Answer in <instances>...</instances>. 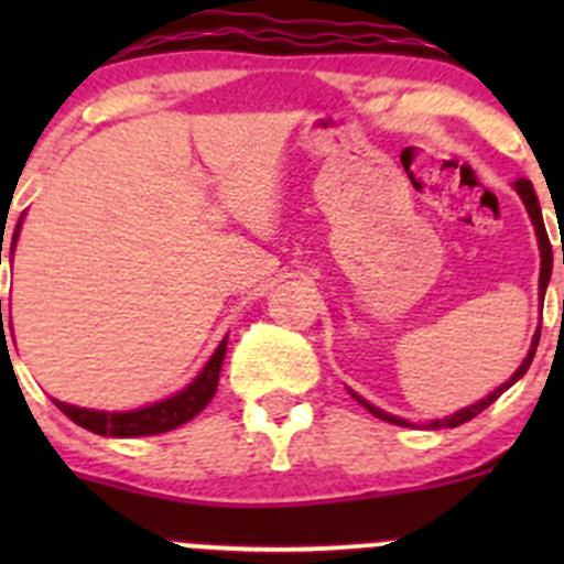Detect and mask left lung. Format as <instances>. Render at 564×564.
Masks as SVG:
<instances>
[{
  "instance_id": "1",
  "label": "left lung",
  "mask_w": 564,
  "mask_h": 564,
  "mask_svg": "<svg viewBox=\"0 0 564 564\" xmlns=\"http://www.w3.org/2000/svg\"><path fill=\"white\" fill-rule=\"evenodd\" d=\"M516 193H519L521 196V202H524V207H527V213H529V220H532V226H534V237H538V248H540V303H543V297H545V289H549V281H551V267H554V256H551V242H549V235H545V226H543V213H540V204H538V196H534V187H532V182L529 180H519L516 182ZM562 261H564V256H562ZM538 340H540V324H538V329H534V335H532V344H529V351H527V357H524V362H521L519 366V371L513 373V377L508 379V382L505 384H499L497 390L494 392H488L486 398H480V401L477 403H471V406H464V409H458L456 414H447V417H442V420H431L429 425H425V429H456V425H460V423H466V420H471V417H477V414L482 412V409L486 406H491L494 401H497L499 395H502L505 390H510L513 388L516 382H519L521 377H524V373L529 371V366H532V357H534V351H538ZM351 392V390H349ZM351 398H355L357 403H362V406L368 409V412L373 414V417H379V420H388V423H392V425H403V429H409V420H403V417H395V414H390V412H384V409H379V406H373V403H368L366 398H360L357 395V392H351Z\"/></svg>"
}]
</instances>
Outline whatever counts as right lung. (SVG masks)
<instances>
[{
    "instance_id": "obj_1",
    "label": "right lung",
    "mask_w": 564,
    "mask_h": 564,
    "mask_svg": "<svg viewBox=\"0 0 564 564\" xmlns=\"http://www.w3.org/2000/svg\"><path fill=\"white\" fill-rule=\"evenodd\" d=\"M21 220L24 215L19 218L13 231V242H10V253L15 250V242H19L21 235ZM4 242V237H2ZM0 261H2V248H0ZM13 261V256H10ZM0 314H2V303H0ZM2 318V316H0ZM13 327V324H10ZM4 329V324H2ZM226 335L224 340L218 344V349L213 351V357L207 360V366L198 371V377L193 379L187 388H182L174 395L163 398V401L150 403V406H139V409H130V412H100V409H84V406H73V403L65 401H56V406L67 414L76 425L82 429L93 431V434L100 436H117V440H128V436H155V434H166V431L180 429L185 425L187 420L196 417L209 401H213L215 390H218V377H220V366H224V357H226Z\"/></svg>"
}]
</instances>
